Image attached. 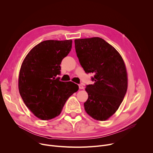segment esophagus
Segmentation results:
<instances>
[{
  "instance_id": "34e87169",
  "label": "esophagus",
  "mask_w": 153,
  "mask_h": 153,
  "mask_svg": "<svg viewBox=\"0 0 153 153\" xmlns=\"http://www.w3.org/2000/svg\"><path fill=\"white\" fill-rule=\"evenodd\" d=\"M79 89H83L84 88V86L83 84H79Z\"/></svg>"
}]
</instances>
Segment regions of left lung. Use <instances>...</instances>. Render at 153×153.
I'll return each instance as SVG.
<instances>
[{
    "label": "left lung",
    "mask_w": 153,
    "mask_h": 153,
    "mask_svg": "<svg viewBox=\"0 0 153 153\" xmlns=\"http://www.w3.org/2000/svg\"><path fill=\"white\" fill-rule=\"evenodd\" d=\"M75 49L86 73H93L92 85L86 86L88 99L85 111L93 119L103 121L117 110L126 93L127 74L117 51L100 37L75 39Z\"/></svg>",
    "instance_id": "8db88e82"
}]
</instances>
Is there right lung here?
<instances>
[{
    "label": "right lung",
    "mask_w": 153,
    "mask_h": 153,
    "mask_svg": "<svg viewBox=\"0 0 153 153\" xmlns=\"http://www.w3.org/2000/svg\"><path fill=\"white\" fill-rule=\"evenodd\" d=\"M72 48V40H48L35 46L20 70L19 90L25 104L38 118L58 116L68 99L79 90L72 82H61L60 63Z\"/></svg>",
    "instance_id": "1"
}]
</instances>
